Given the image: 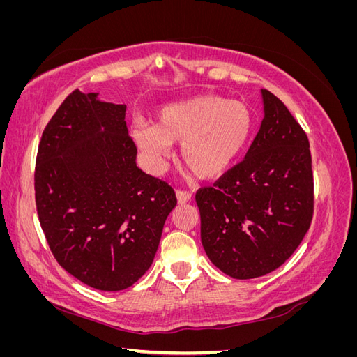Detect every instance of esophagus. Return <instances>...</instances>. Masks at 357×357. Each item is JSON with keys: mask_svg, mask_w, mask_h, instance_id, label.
Listing matches in <instances>:
<instances>
[{"mask_svg": "<svg viewBox=\"0 0 357 357\" xmlns=\"http://www.w3.org/2000/svg\"><path fill=\"white\" fill-rule=\"evenodd\" d=\"M176 197H177V201L178 204H186L190 198H192V193L189 190H177L176 192Z\"/></svg>", "mask_w": 357, "mask_h": 357, "instance_id": "34e87169", "label": "esophagus"}]
</instances>
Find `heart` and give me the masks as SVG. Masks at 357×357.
Returning a JSON list of instances; mask_svg holds the SVG:
<instances>
[{
  "mask_svg": "<svg viewBox=\"0 0 357 357\" xmlns=\"http://www.w3.org/2000/svg\"><path fill=\"white\" fill-rule=\"evenodd\" d=\"M253 129V116L240 101L204 95L158 112L153 125L137 123L134 142L155 167L169 144H180L181 165L202 180L220 177L240 158Z\"/></svg>",
  "mask_w": 357,
  "mask_h": 357,
  "instance_id": "obj_1",
  "label": "heart"
}]
</instances>
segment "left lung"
I'll list each match as a JSON object with an SVG mask.
<instances>
[{"instance_id": "8db88e82", "label": "left lung", "mask_w": 357, "mask_h": 357, "mask_svg": "<svg viewBox=\"0 0 357 357\" xmlns=\"http://www.w3.org/2000/svg\"><path fill=\"white\" fill-rule=\"evenodd\" d=\"M262 98L265 116L245 158L195 197L205 253L240 280L283 265L314 213L308 137L274 93L262 89Z\"/></svg>"}]
</instances>
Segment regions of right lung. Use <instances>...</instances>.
I'll use <instances>...</instances> for the list:
<instances>
[{
	"instance_id": "add662e5",
	"label": "right lung",
	"mask_w": 357,
	"mask_h": 357,
	"mask_svg": "<svg viewBox=\"0 0 357 357\" xmlns=\"http://www.w3.org/2000/svg\"><path fill=\"white\" fill-rule=\"evenodd\" d=\"M125 112L98 93L73 91L43 131L36 160L38 220L53 256L107 291L147 271L177 204L167 181L137 167Z\"/></svg>"
}]
</instances>
